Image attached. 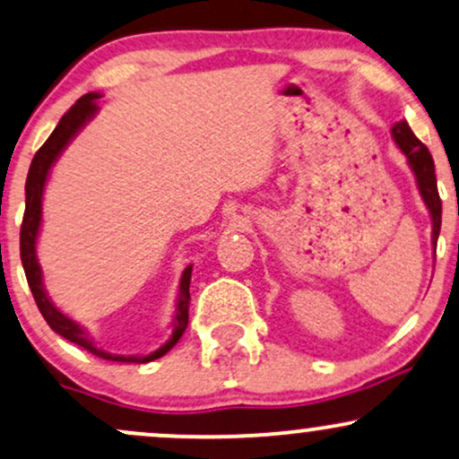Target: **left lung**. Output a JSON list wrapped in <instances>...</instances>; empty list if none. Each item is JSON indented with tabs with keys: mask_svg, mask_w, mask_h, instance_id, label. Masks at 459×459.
<instances>
[{
	"mask_svg": "<svg viewBox=\"0 0 459 459\" xmlns=\"http://www.w3.org/2000/svg\"><path fill=\"white\" fill-rule=\"evenodd\" d=\"M391 134H394V141L397 143V147L404 152V156L408 158V164H411L412 173L417 177L419 192H421L423 203L428 205L429 215H432V244L436 247V241H438V233H440V218H443V203H440L438 186H436L432 153H429L428 147H425L423 143L412 134V130L408 128L406 121L395 124L394 128H391Z\"/></svg>",
	"mask_w": 459,
	"mask_h": 459,
	"instance_id": "obj_1",
	"label": "left lung"
}]
</instances>
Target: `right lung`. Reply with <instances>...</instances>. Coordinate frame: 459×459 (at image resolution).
<instances>
[{"instance_id":"add662e5","label":"right lung","mask_w":459,"mask_h":459,"mask_svg":"<svg viewBox=\"0 0 459 459\" xmlns=\"http://www.w3.org/2000/svg\"><path fill=\"white\" fill-rule=\"evenodd\" d=\"M98 98H100V93H85V96L79 98V100L72 104L68 113L59 119L57 128L53 130V134L48 136L47 143L38 149L34 160H31L30 173H27V181H25V213H23V224H21V261H23L27 284H30L31 295H34L38 310H40L44 320H47L48 327H51L55 333H59L65 340L74 342V344H79L81 349L90 351L91 355L107 359V361L147 363V361H153V359L167 355L177 342H179L181 335H184V331L187 327V307H190L192 267H187L184 275H181L179 297H177V310H175V320H173V335H170L167 344H162L158 351L149 352L145 357H121V355H110V352L98 349V346L93 344V340L90 338V333H87L79 323H74V320L68 318L65 314H62L53 306V301L47 297V290H44L42 269L36 258V239H38V229H40V220H42V192H44V184H47L48 170H51L53 162L59 158V153L64 152L65 145L74 139L76 132H79L82 126L96 115Z\"/></svg>"}]
</instances>
